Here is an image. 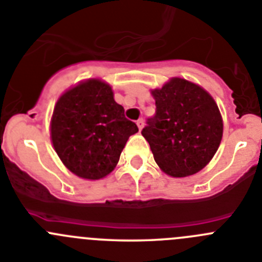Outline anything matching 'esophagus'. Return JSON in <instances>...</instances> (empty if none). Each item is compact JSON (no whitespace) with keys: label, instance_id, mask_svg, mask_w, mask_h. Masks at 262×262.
<instances>
[{"label":"esophagus","instance_id":"1","mask_svg":"<svg viewBox=\"0 0 262 262\" xmlns=\"http://www.w3.org/2000/svg\"><path fill=\"white\" fill-rule=\"evenodd\" d=\"M143 125H145V121H143L142 119L137 120V126H138V129H139V130H142Z\"/></svg>","mask_w":262,"mask_h":262}]
</instances>
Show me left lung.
<instances>
[{
	"mask_svg": "<svg viewBox=\"0 0 262 262\" xmlns=\"http://www.w3.org/2000/svg\"><path fill=\"white\" fill-rule=\"evenodd\" d=\"M156 114L142 136L165 174L181 178L200 172L219 150L224 121L219 106L204 88L172 77L151 90Z\"/></svg>",
	"mask_w": 262,
	"mask_h": 262,
	"instance_id": "1",
	"label": "left lung"
}]
</instances>
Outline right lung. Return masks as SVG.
Masks as SVG:
<instances>
[{
  "mask_svg": "<svg viewBox=\"0 0 262 262\" xmlns=\"http://www.w3.org/2000/svg\"><path fill=\"white\" fill-rule=\"evenodd\" d=\"M136 124L124 116L114 90L101 79H88L66 90L54 106L50 139L70 172L84 180H101L119 163Z\"/></svg>",
  "mask_w": 262,
  "mask_h": 262,
  "instance_id": "add662e5",
  "label": "right lung"
}]
</instances>
